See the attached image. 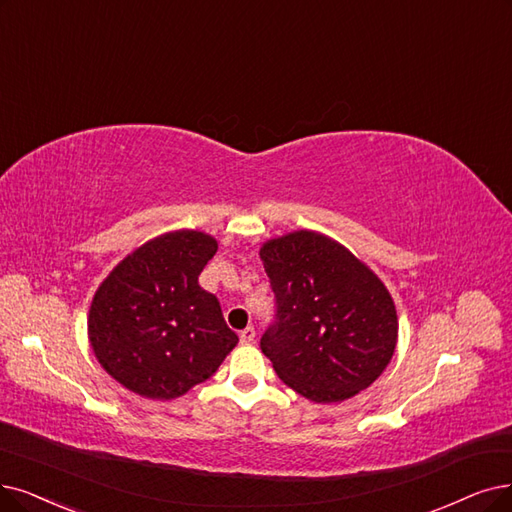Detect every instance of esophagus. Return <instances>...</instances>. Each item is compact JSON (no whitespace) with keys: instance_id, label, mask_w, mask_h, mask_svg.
<instances>
[{"instance_id":"esophagus-1","label":"esophagus","mask_w":512,"mask_h":512,"mask_svg":"<svg viewBox=\"0 0 512 512\" xmlns=\"http://www.w3.org/2000/svg\"><path fill=\"white\" fill-rule=\"evenodd\" d=\"M254 338H256V330H254L252 325L245 327V330L239 334V340H241V344H250V342H254Z\"/></svg>"}]
</instances>
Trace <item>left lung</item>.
I'll return each instance as SVG.
<instances>
[{
    "instance_id": "left-lung-1",
    "label": "left lung",
    "mask_w": 512,
    "mask_h": 512,
    "mask_svg": "<svg viewBox=\"0 0 512 512\" xmlns=\"http://www.w3.org/2000/svg\"><path fill=\"white\" fill-rule=\"evenodd\" d=\"M275 321L260 349L277 376L315 403L370 386L393 359L399 321L378 275L338 241L294 231L260 248Z\"/></svg>"
}]
</instances>
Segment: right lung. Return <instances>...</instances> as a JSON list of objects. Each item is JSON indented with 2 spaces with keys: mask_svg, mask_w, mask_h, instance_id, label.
I'll return each instance as SVG.
<instances>
[{
  "mask_svg": "<svg viewBox=\"0 0 512 512\" xmlns=\"http://www.w3.org/2000/svg\"><path fill=\"white\" fill-rule=\"evenodd\" d=\"M218 243L172 231L142 243L100 283L88 315L90 346L128 391L176 399L206 382L239 342L220 302L199 285Z\"/></svg>",
  "mask_w": 512,
  "mask_h": 512,
  "instance_id": "obj_1",
  "label": "right lung"
}]
</instances>
